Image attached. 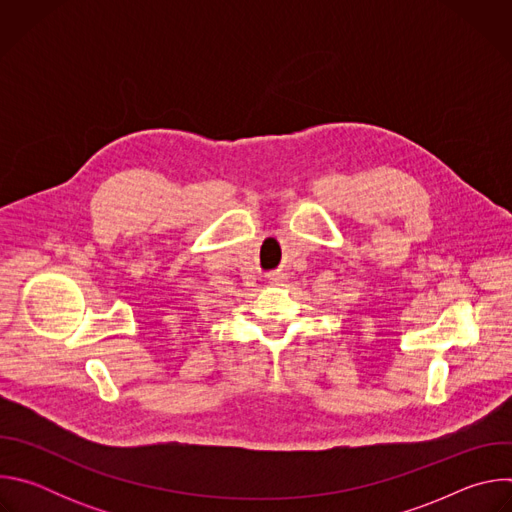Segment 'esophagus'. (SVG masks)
Listing matches in <instances>:
<instances>
[{
    "label": "esophagus",
    "mask_w": 512,
    "mask_h": 512,
    "mask_svg": "<svg viewBox=\"0 0 512 512\" xmlns=\"http://www.w3.org/2000/svg\"><path fill=\"white\" fill-rule=\"evenodd\" d=\"M285 281H287V275H283V273H275L269 277V283H273V285H283Z\"/></svg>",
    "instance_id": "esophagus-1"
}]
</instances>
